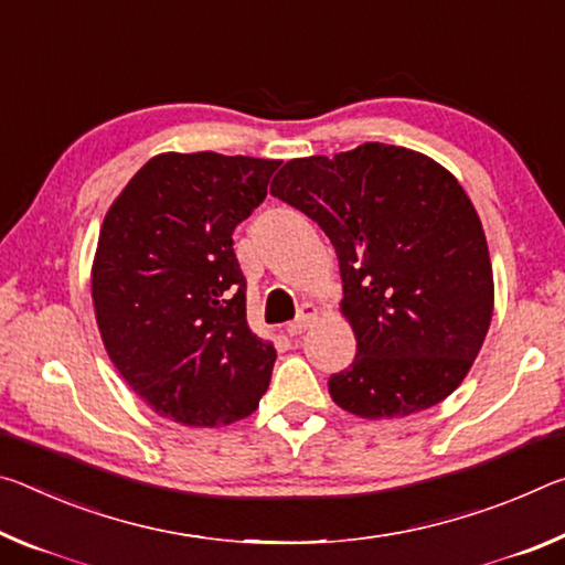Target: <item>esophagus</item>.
I'll list each match as a JSON object with an SVG mask.
<instances>
[{"instance_id": "esophagus-1", "label": "esophagus", "mask_w": 565, "mask_h": 565, "mask_svg": "<svg viewBox=\"0 0 565 565\" xmlns=\"http://www.w3.org/2000/svg\"><path fill=\"white\" fill-rule=\"evenodd\" d=\"M316 318H318L316 305L305 302L302 308H300V312H298V318H295L292 322H288V328H285V330H288V335H292V338H295V335H302V332L310 328V322L316 320Z\"/></svg>"}]
</instances>
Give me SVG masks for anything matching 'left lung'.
Segmentation results:
<instances>
[{
	"label": "left lung",
	"instance_id": "obj_1",
	"mask_svg": "<svg viewBox=\"0 0 565 565\" xmlns=\"http://www.w3.org/2000/svg\"><path fill=\"white\" fill-rule=\"evenodd\" d=\"M273 184L338 253L358 353L330 375L332 401L367 420L446 401L493 318L483 225L458 180L420 152L365 142L285 162Z\"/></svg>",
	"mask_w": 565,
	"mask_h": 565
}]
</instances>
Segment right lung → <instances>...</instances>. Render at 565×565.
<instances>
[{"mask_svg":"<svg viewBox=\"0 0 565 565\" xmlns=\"http://www.w3.org/2000/svg\"><path fill=\"white\" fill-rule=\"evenodd\" d=\"M277 160L164 152L107 210L92 265L102 343L162 418L215 428L247 418L275 348L247 326L233 233L267 195Z\"/></svg>","mask_w":565,"mask_h":565,"instance_id":"1","label":"right lung"}]
</instances>
